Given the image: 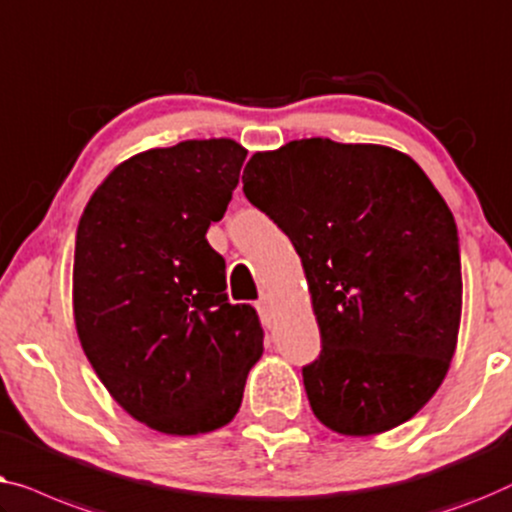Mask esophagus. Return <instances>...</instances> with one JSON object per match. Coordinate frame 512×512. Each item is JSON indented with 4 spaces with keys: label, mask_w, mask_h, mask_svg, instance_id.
Listing matches in <instances>:
<instances>
[{
    "label": "esophagus",
    "mask_w": 512,
    "mask_h": 512,
    "mask_svg": "<svg viewBox=\"0 0 512 512\" xmlns=\"http://www.w3.org/2000/svg\"><path fill=\"white\" fill-rule=\"evenodd\" d=\"M257 311L262 313L264 320H271L273 318V306H271V299L269 297H262L257 301Z\"/></svg>",
    "instance_id": "esophagus-1"
}]
</instances>
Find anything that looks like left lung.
<instances>
[{
  "label": "left lung",
  "mask_w": 512,
  "mask_h": 512,
  "mask_svg": "<svg viewBox=\"0 0 512 512\" xmlns=\"http://www.w3.org/2000/svg\"><path fill=\"white\" fill-rule=\"evenodd\" d=\"M243 192L304 264L322 338L301 371L315 417L343 436L410 420L462 320L457 225L427 174L394 148L318 136L255 153Z\"/></svg>",
  "instance_id": "1"
}]
</instances>
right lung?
<instances>
[{
    "instance_id": "1",
    "label": "right lung",
    "mask_w": 512,
    "mask_h": 512,
    "mask_svg": "<svg viewBox=\"0 0 512 512\" xmlns=\"http://www.w3.org/2000/svg\"><path fill=\"white\" fill-rule=\"evenodd\" d=\"M248 150L181 141L118 164L81 215L74 320L85 357L134 420L171 436L225 427L239 413L264 331L229 304L225 259L208 246Z\"/></svg>"
}]
</instances>
